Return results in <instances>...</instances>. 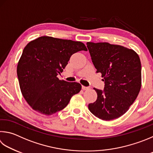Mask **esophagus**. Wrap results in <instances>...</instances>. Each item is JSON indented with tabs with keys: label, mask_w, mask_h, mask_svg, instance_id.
<instances>
[{
	"label": "esophagus",
	"mask_w": 153,
	"mask_h": 153,
	"mask_svg": "<svg viewBox=\"0 0 153 153\" xmlns=\"http://www.w3.org/2000/svg\"><path fill=\"white\" fill-rule=\"evenodd\" d=\"M82 88L83 90H89V89H90L88 87H85V86H84V85H82Z\"/></svg>",
	"instance_id": "esophagus-1"
}]
</instances>
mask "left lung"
<instances>
[{
  "mask_svg": "<svg viewBox=\"0 0 153 153\" xmlns=\"http://www.w3.org/2000/svg\"><path fill=\"white\" fill-rule=\"evenodd\" d=\"M87 48L97 73L105 87L96 90L97 100L88 104L90 112L102 120L124 114L137 98L141 88V63L133 49L108 43L88 42Z\"/></svg>",
  "mask_w": 153,
  "mask_h": 153,
  "instance_id": "obj_1",
  "label": "left lung"
}]
</instances>
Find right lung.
<instances>
[{
  "label": "right lung",
  "instance_id": "right-lung-1",
  "mask_svg": "<svg viewBox=\"0 0 153 153\" xmlns=\"http://www.w3.org/2000/svg\"><path fill=\"white\" fill-rule=\"evenodd\" d=\"M88 51L80 41L42 36L24 48L16 72L23 98L33 110L51 116L63 110L82 85L61 80L57 75L75 53Z\"/></svg>",
  "mask_w": 153,
  "mask_h": 153
}]
</instances>
